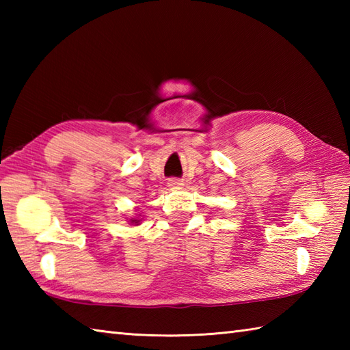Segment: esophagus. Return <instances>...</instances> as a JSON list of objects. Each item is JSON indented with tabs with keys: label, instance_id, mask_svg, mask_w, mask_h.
<instances>
[{
	"label": "esophagus",
	"instance_id": "esophagus-1",
	"mask_svg": "<svg viewBox=\"0 0 350 350\" xmlns=\"http://www.w3.org/2000/svg\"><path fill=\"white\" fill-rule=\"evenodd\" d=\"M182 180H179V179H170L168 180V187H171V188H179V187H182Z\"/></svg>",
	"mask_w": 350,
	"mask_h": 350
}]
</instances>
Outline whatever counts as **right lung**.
I'll return each mask as SVG.
<instances>
[{
    "label": "right lung",
    "instance_id": "add662e5",
    "mask_svg": "<svg viewBox=\"0 0 350 350\" xmlns=\"http://www.w3.org/2000/svg\"><path fill=\"white\" fill-rule=\"evenodd\" d=\"M132 222H135V224H137V222H138V221H137V219H132Z\"/></svg>",
    "mask_w": 350,
    "mask_h": 350
}]
</instances>
